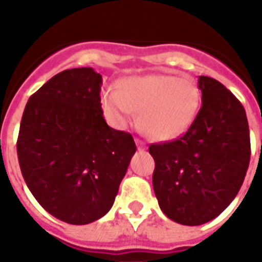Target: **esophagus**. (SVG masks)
<instances>
[{
    "label": "esophagus",
    "mask_w": 262,
    "mask_h": 262,
    "mask_svg": "<svg viewBox=\"0 0 262 262\" xmlns=\"http://www.w3.org/2000/svg\"><path fill=\"white\" fill-rule=\"evenodd\" d=\"M136 145H137V148H139V151H145V149H147V145H145V143L139 139H136Z\"/></svg>",
    "instance_id": "obj_1"
}]
</instances>
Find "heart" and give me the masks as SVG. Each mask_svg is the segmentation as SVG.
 Segmentation results:
<instances>
[{"mask_svg": "<svg viewBox=\"0 0 262 262\" xmlns=\"http://www.w3.org/2000/svg\"><path fill=\"white\" fill-rule=\"evenodd\" d=\"M100 103L117 126H126L140 113V129L148 139L170 141L193 125L201 106L197 84L172 75L127 76L119 88H104Z\"/></svg>", "mask_w": 262, "mask_h": 262, "instance_id": "1", "label": "heart"}]
</instances>
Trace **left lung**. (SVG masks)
Segmentation results:
<instances>
[{"label": "left lung", "mask_w": 262, "mask_h": 262, "mask_svg": "<svg viewBox=\"0 0 262 262\" xmlns=\"http://www.w3.org/2000/svg\"><path fill=\"white\" fill-rule=\"evenodd\" d=\"M201 108L178 140L152 144L154 191L168 219L200 226L238 194L250 162V133L241 102L217 80L200 76Z\"/></svg>", "instance_id": "8db88e82"}]
</instances>
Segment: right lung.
Here are the masks:
<instances>
[{"mask_svg":"<svg viewBox=\"0 0 262 262\" xmlns=\"http://www.w3.org/2000/svg\"><path fill=\"white\" fill-rule=\"evenodd\" d=\"M92 68L61 72L27 102L17 156L27 186L50 215L88 224L110 211L136 152L132 135L110 127Z\"/></svg>","mask_w":262,"mask_h":262,"instance_id":"add662e5","label":"right lung"}]
</instances>
